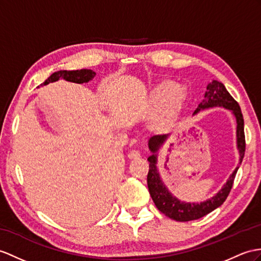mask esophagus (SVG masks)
I'll list each match as a JSON object with an SVG mask.
<instances>
[{"label":"esophagus","instance_id":"1","mask_svg":"<svg viewBox=\"0 0 261 261\" xmlns=\"http://www.w3.org/2000/svg\"><path fill=\"white\" fill-rule=\"evenodd\" d=\"M127 156H128L129 160H138V158L141 157V154H139L138 150L133 149L128 152V154H127Z\"/></svg>","mask_w":261,"mask_h":261}]
</instances>
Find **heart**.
Listing matches in <instances>:
<instances>
[{
  "mask_svg": "<svg viewBox=\"0 0 261 261\" xmlns=\"http://www.w3.org/2000/svg\"><path fill=\"white\" fill-rule=\"evenodd\" d=\"M186 91L175 81L165 80L152 90L150 95V111L152 113L162 112L152 119V127L155 129H163L166 127L175 113L179 110L181 103L185 100Z\"/></svg>",
  "mask_w": 261,
  "mask_h": 261,
  "instance_id": "heart-1",
  "label": "heart"
}]
</instances>
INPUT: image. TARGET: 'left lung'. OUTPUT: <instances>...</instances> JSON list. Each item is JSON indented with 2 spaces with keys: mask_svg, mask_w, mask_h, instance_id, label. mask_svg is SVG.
Returning <instances> with one entry per match:
<instances>
[{
  "mask_svg": "<svg viewBox=\"0 0 261 261\" xmlns=\"http://www.w3.org/2000/svg\"><path fill=\"white\" fill-rule=\"evenodd\" d=\"M207 91L205 92L204 99L198 107L195 110L193 115L197 113L205 111L214 107H224L226 110H229L232 115L236 118L237 129V149L239 152V165L243 162L245 155L246 143H245V133H244V117L241 114V110L236 100L232 98L231 95L228 93L225 85L222 83L213 80L212 83L207 85ZM168 134L164 135H155L148 139V148L151 155L147 158L149 162V171L147 175V185L149 194L151 196L152 201L155 202L158 211L162 212L167 217L177 220V221H189L204 217L207 214L212 213L216 208H218L224 204V201L229 195L234 176L237 174L239 166L234 168L232 174L226 181L224 186L221 187L219 192L211 198L200 202H188L179 200L176 196L171 194L168 188L165 185L160 170H158V150L161 149L164 143L167 141Z\"/></svg>",
  "mask_w": 261,
  "mask_h": 261,
  "instance_id": "obj_1",
  "label": "left lung"
}]
</instances>
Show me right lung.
Wrapping results in <instances>:
<instances>
[{"mask_svg": "<svg viewBox=\"0 0 261 261\" xmlns=\"http://www.w3.org/2000/svg\"><path fill=\"white\" fill-rule=\"evenodd\" d=\"M96 75L92 69H77V71H59L55 72L41 85H47L49 83L59 81L60 79L65 80L67 82L77 83V84H83V83H88L94 79Z\"/></svg>", "mask_w": 261, "mask_h": 261, "instance_id": "obj_1", "label": "right lung"}]
</instances>
